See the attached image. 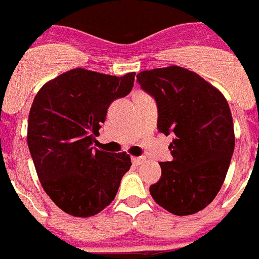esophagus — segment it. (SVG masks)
I'll use <instances>...</instances> for the list:
<instances>
[{"label": "esophagus", "instance_id": "obj_1", "mask_svg": "<svg viewBox=\"0 0 259 259\" xmlns=\"http://www.w3.org/2000/svg\"><path fill=\"white\" fill-rule=\"evenodd\" d=\"M146 159L143 156H133L132 161L133 164H136V165H139V164H142Z\"/></svg>", "mask_w": 259, "mask_h": 259}]
</instances>
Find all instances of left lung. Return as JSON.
Listing matches in <instances>:
<instances>
[{"label": "left lung", "mask_w": 259, "mask_h": 259, "mask_svg": "<svg viewBox=\"0 0 259 259\" xmlns=\"http://www.w3.org/2000/svg\"><path fill=\"white\" fill-rule=\"evenodd\" d=\"M157 104V129L168 136L172 161H161V177L151 185L154 201L173 215H192L217 197L235 150L228 102L201 75L176 65L137 75Z\"/></svg>", "instance_id": "left-lung-1"}]
</instances>
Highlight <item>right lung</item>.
<instances>
[{
  "mask_svg": "<svg viewBox=\"0 0 259 259\" xmlns=\"http://www.w3.org/2000/svg\"><path fill=\"white\" fill-rule=\"evenodd\" d=\"M134 76L76 67L47 82L33 99L28 148L42 189L69 215L89 218L104 210L130 169L126 152L111 154L92 143L108 107L132 91Z\"/></svg>",
  "mask_w": 259,
  "mask_h": 259,
  "instance_id": "1",
  "label": "right lung"
}]
</instances>
